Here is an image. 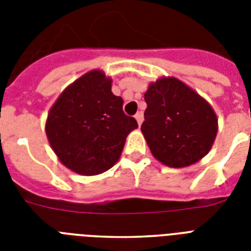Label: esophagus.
<instances>
[{"instance_id": "esophagus-1", "label": "esophagus", "mask_w": 251, "mask_h": 251, "mask_svg": "<svg viewBox=\"0 0 251 251\" xmlns=\"http://www.w3.org/2000/svg\"><path fill=\"white\" fill-rule=\"evenodd\" d=\"M135 120H137L138 125L141 126L142 122H143V112H138V113L135 114Z\"/></svg>"}]
</instances>
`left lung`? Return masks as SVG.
<instances>
[{"mask_svg":"<svg viewBox=\"0 0 251 251\" xmlns=\"http://www.w3.org/2000/svg\"><path fill=\"white\" fill-rule=\"evenodd\" d=\"M142 133L151 152L167 167L183 168L206 156L218 133L212 106L181 80L160 78L145 94Z\"/></svg>","mask_w":251,"mask_h":251,"instance_id":"obj_1","label":"left lung"}]
</instances>
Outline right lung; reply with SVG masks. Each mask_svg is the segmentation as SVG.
<instances>
[{"label": "right lung", "instance_id": "add662e5", "mask_svg": "<svg viewBox=\"0 0 251 251\" xmlns=\"http://www.w3.org/2000/svg\"><path fill=\"white\" fill-rule=\"evenodd\" d=\"M121 96L100 70L86 73L60 95L48 113L45 133L65 167L78 175L108 171L121 156L135 118L122 110Z\"/></svg>", "mask_w": 251, "mask_h": 251}]
</instances>
